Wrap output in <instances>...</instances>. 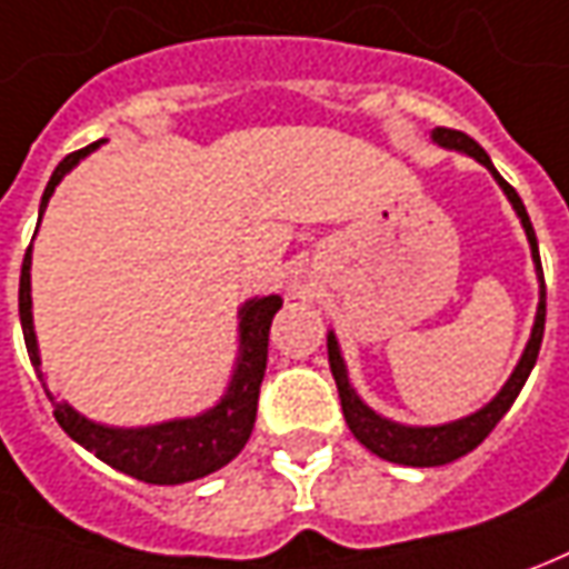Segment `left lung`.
<instances>
[{"mask_svg": "<svg viewBox=\"0 0 569 569\" xmlns=\"http://www.w3.org/2000/svg\"><path fill=\"white\" fill-rule=\"evenodd\" d=\"M433 142L446 144V148H458L465 154L477 158L483 167H487L496 182L501 186V191L508 194V201L515 203L517 217L527 229V238H530L532 247V260H536V272H539V284H542V300H539V312H536V325H532L530 343L517 362L515 375L508 378V383L501 387V393L487 409L473 411L471 418H461V421H452V425L442 427H402L387 421L381 415L368 409L362 399L352 393L350 381H347V366L340 359V350H337L335 335H328V362H331V375L337 381V393H340V406H343V418L350 425L352 437L362 442L366 449H371L378 458H387V461H397V465H409V468H437V465H449L456 458L468 456L471 449H477L480 442L487 440L492 433V427L499 425L501 415L511 409V402L520 393V387L530 378L532 366H536V356H539V347H542V335H546V278H542V262H539V244H536V232H532V222L527 217V207L520 201L515 188L508 186L499 176V170L492 167L489 154L473 142L471 136L458 132V129L437 127L433 129Z\"/></svg>", "mask_w": 569, "mask_h": 569, "instance_id": "1", "label": "left lung"}]
</instances>
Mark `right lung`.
Here are the masks:
<instances>
[{
  "mask_svg": "<svg viewBox=\"0 0 569 569\" xmlns=\"http://www.w3.org/2000/svg\"><path fill=\"white\" fill-rule=\"evenodd\" d=\"M92 148H98V142L82 148V151H73L54 167L46 194H42V203H39V217L52 198L54 186L64 179V172L73 170L77 160L86 158ZM18 309H21L23 343L30 352V362L39 371L33 312H30V247L23 253ZM278 309H281V297H276V293L250 300L241 309V356H238V368H234V378L229 383V393L222 397L217 409L203 411L198 418H186V421H167V425L139 427V430H117V427L86 421L80 411H73L64 402H54L52 393L46 390L54 406V421L64 427L70 440L92 449L104 465H111V468L129 473L136 480H144V483L176 487V483H188V480L219 471L250 440V430L257 421V399H260V383L262 375H266V359H269V325H272V316ZM39 378H42V371H39Z\"/></svg>",
  "mask_w": 569,
  "mask_h": 569,
  "instance_id": "obj_1",
  "label": "right lung"
}]
</instances>
